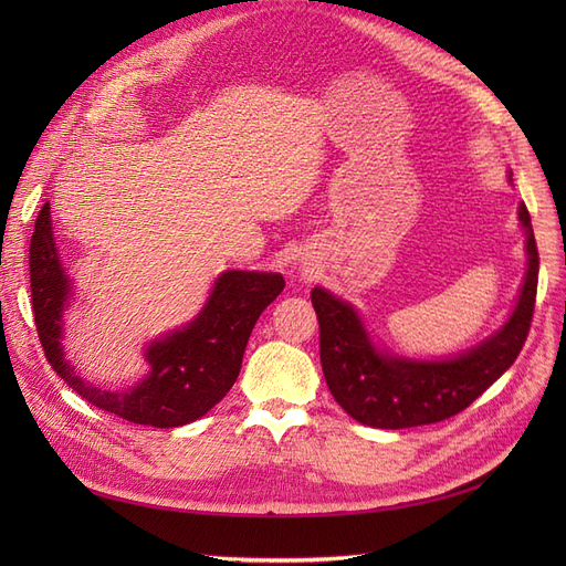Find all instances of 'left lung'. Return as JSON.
Instances as JSON below:
<instances>
[{
  "mask_svg": "<svg viewBox=\"0 0 566 566\" xmlns=\"http://www.w3.org/2000/svg\"><path fill=\"white\" fill-rule=\"evenodd\" d=\"M520 221L526 229L528 264L517 306L493 337L447 361H410L378 352L352 304L323 287L312 290L325 382L354 420L380 430L447 420L482 397L515 364L534 318L538 287V248L524 202Z\"/></svg>",
  "mask_w": 566,
  "mask_h": 566,
  "instance_id": "1",
  "label": "left lung"
}]
</instances>
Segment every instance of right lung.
Here are the masks:
<instances>
[{"label":"right lung","mask_w":566,"mask_h":566,"mask_svg":"<svg viewBox=\"0 0 566 566\" xmlns=\"http://www.w3.org/2000/svg\"><path fill=\"white\" fill-rule=\"evenodd\" d=\"M283 287L279 273H221L198 318L146 349L148 378L127 391H106L84 382L63 356V310L71 297V281L56 252L49 202L42 205L30 238L32 314L46 361L82 399L136 424H188L224 399L241 373L256 318Z\"/></svg>","instance_id":"right-lung-1"}]
</instances>
